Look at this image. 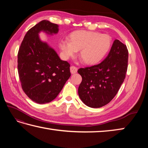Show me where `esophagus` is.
Returning a JSON list of instances; mask_svg holds the SVG:
<instances>
[{
    "label": "esophagus",
    "mask_w": 148,
    "mask_h": 148,
    "mask_svg": "<svg viewBox=\"0 0 148 148\" xmlns=\"http://www.w3.org/2000/svg\"><path fill=\"white\" fill-rule=\"evenodd\" d=\"M70 70H71V72L72 74H75V73H76L77 71V68L76 67V66L72 65L70 67Z\"/></svg>",
    "instance_id": "1"
}]
</instances>
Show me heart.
<instances>
[{"instance_id": "heart-1", "label": "heart", "mask_w": 148, "mask_h": 148, "mask_svg": "<svg viewBox=\"0 0 148 148\" xmlns=\"http://www.w3.org/2000/svg\"><path fill=\"white\" fill-rule=\"evenodd\" d=\"M111 39L107 34L86 30H77L69 36V40H62L59 46L64 58L67 59L79 51L81 60L88 65L97 64L110 49Z\"/></svg>"}]
</instances>
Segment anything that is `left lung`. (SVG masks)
<instances>
[{
  "label": "left lung",
  "instance_id": "obj_1",
  "mask_svg": "<svg viewBox=\"0 0 148 148\" xmlns=\"http://www.w3.org/2000/svg\"><path fill=\"white\" fill-rule=\"evenodd\" d=\"M128 59L127 46L116 39L101 63L78 69L82 77L78 94L84 104L99 108L111 101L126 76Z\"/></svg>",
  "mask_w": 148,
  "mask_h": 148
}]
</instances>
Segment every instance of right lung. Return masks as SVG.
I'll list each match as a JSON object with an SVG mask.
<instances>
[{
  "label": "right lung",
  "mask_w": 148,
  "mask_h": 148,
  "mask_svg": "<svg viewBox=\"0 0 148 148\" xmlns=\"http://www.w3.org/2000/svg\"><path fill=\"white\" fill-rule=\"evenodd\" d=\"M41 31L58 32V25L42 20L28 31L18 53V71L21 88L37 103H48L61 92L71 76L70 64L63 61L48 44L40 40Z\"/></svg>",
  "instance_id": "right-lung-1"
}]
</instances>
